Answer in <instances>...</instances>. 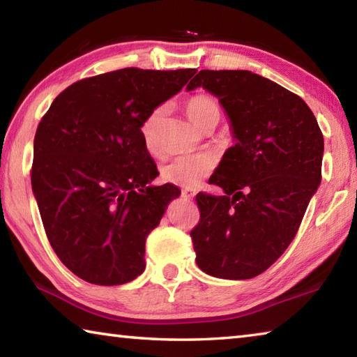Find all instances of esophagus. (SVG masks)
Here are the masks:
<instances>
[{"label":"esophagus","mask_w":357,"mask_h":357,"mask_svg":"<svg viewBox=\"0 0 357 357\" xmlns=\"http://www.w3.org/2000/svg\"><path fill=\"white\" fill-rule=\"evenodd\" d=\"M195 195H197V192L192 190V189H184L183 190V197L185 198V200H193V198H195Z\"/></svg>","instance_id":"obj_1"}]
</instances>
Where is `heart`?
I'll return each instance as SVG.
<instances>
[{"label":"heart","instance_id":"heart-1","mask_svg":"<svg viewBox=\"0 0 357 357\" xmlns=\"http://www.w3.org/2000/svg\"><path fill=\"white\" fill-rule=\"evenodd\" d=\"M185 112L192 119V123L203 130L215 128L220 121L222 110L214 96L211 94H195L185 102ZM164 113V108L159 107L143 121L142 138L148 153H159V142H157V124ZM215 160L208 154L195 155H179L168 162L160 170V176L165 183L181 187H195L208 178L214 172Z\"/></svg>","mask_w":357,"mask_h":357}]
</instances>
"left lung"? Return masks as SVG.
Here are the masks:
<instances>
[{"label":"left lung","instance_id":"8db88e82","mask_svg":"<svg viewBox=\"0 0 357 357\" xmlns=\"http://www.w3.org/2000/svg\"><path fill=\"white\" fill-rule=\"evenodd\" d=\"M198 86L219 99L236 143L209 179L225 195H197V264L219 279H252L298 233L321 183L323 134L298 94L250 70H200L187 89Z\"/></svg>","mask_w":357,"mask_h":357}]
</instances>
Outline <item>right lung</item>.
Here are the masks:
<instances>
[{"label":"right lung","instance_id":"1","mask_svg":"<svg viewBox=\"0 0 357 357\" xmlns=\"http://www.w3.org/2000/svg\"><path fill=\"white\" fill-rule=\"evenodd\" d=\"M195 69L126 68L70 84L42 116L31 185L48 243L94 285H123L144 271V243L181 190L151 185L157 167L142 124Z\"/></svg>","mask_w":357,"mask_h":357}]
</instances>
